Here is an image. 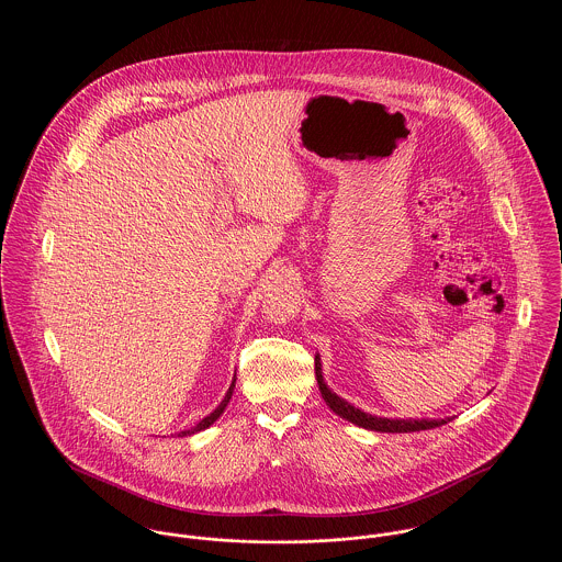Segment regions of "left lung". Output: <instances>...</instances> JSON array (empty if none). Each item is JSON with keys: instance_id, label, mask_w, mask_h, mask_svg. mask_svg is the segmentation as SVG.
<instances>
[{"instance_id": "obj_1", "label": "left lung", "mask_w": 562, "mask_h": 562, "mask_svg": "<svg viewBox=\"0 0 562 562\" xmlns=\"http://www.w3.org/2000/svg\"><path fill=\"white\" fill-rule=\"evenodd\" d=\"M316 379H318V385H321L322 398L326 401V404L344 419L361 426V428H368V430H376V432H415V430H428V428H437L450 419H387V417H374V415H368L359 408H355L352 404L339 398L337 394H333L326 385H324V379H322L321 357L316 355Z\"/></svg>"}]
</instances>
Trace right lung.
Here are the masks:
<instances>
[{
    "label": "right lung",
    "instance_id": "add662e5",
    "mask_svg": "<svg viewBox=\"0 0 562 562\" xmlns=\"http://www.w3.org/2000/svg\"><path fill=\"white\" fill-rule=\"evenodd\" d=\"M234 383H236V379H234ZM234 383H232V387H229V392H227V396H225V401L221 402L207 417H203L194 428H190V430H181L179 432V437H183V435H192V432H199V430H203V428H207V426H212L218 417H221V413L225 411V406H227V402L232 398V394H234Z\"/></svg>",
    "mask_w": 562,
    "mask_h": 562
}]
</instances>
